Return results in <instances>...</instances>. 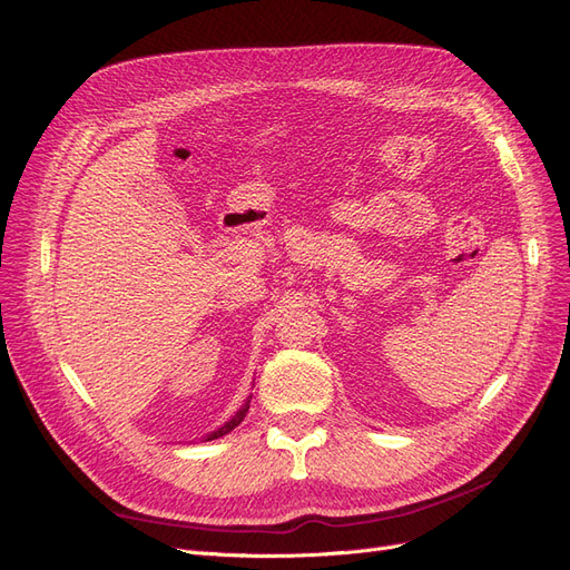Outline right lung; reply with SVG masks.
Returning <instances> with one entry per match:
<instances>
[{"mask_svg":"<svg viewBox=\"0 0 570 570\" xmlns=\"http://www.w3.org/2000/svg\"><path fill=\"white\" fill-rule=\"evenodd\" d=\"M247 409H249V404H245L243 409H239V411L235 413V419H233V421H228L226 425H223V428L218 430V433H214L209 440H214V438H220V435H226V433H230L233 428H237L239 423H243V421H245V416H247Z\"/></svg>","mask_w":570,"mask_h":570,"instance_id":"right-lung-1","label":"right lung"}]
</instances>
